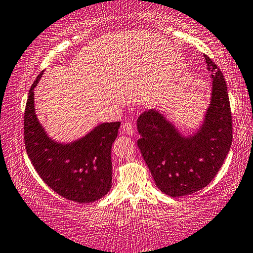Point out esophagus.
<instances>
[{"label": "esophagus", "mask_w": 253, "mask_h": 253, "mask_svg": "<svg viewBox=\"0 0 253 253\" xmlns=\"http://www.w3.org/2000/svg\"><path fill=\"white\" fill-rule=\"evenodd\" d=\"M122 131L127 135H132V134H133V132H134V127H133V126H132V123L126 122V123L123 124Z\"/></svg>", "instance_id": "esophagus-1"}]
</instances>
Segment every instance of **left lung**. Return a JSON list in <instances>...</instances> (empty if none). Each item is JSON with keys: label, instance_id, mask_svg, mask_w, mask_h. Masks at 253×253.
<instances>
[{"label": "left lung", "instance_id": "left-lung-1", "mask_svg": "<svg viewBox=\"0 0 253 253\" xmlns=\"http://www.w3.org/2000/svg\"><path fill=\"white\" fill-rule=\"evenodd\" d=\"M211 72V104L203 124L183 135L164 114L149 110L138 118L137 143L158 189L169 197L188 196L207 186L232 146L230 99L223 73L205 55Z\"/></svg>", "mask_w": 253, "mask_h": 253}]
</instances>
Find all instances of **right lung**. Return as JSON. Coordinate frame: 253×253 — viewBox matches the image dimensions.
Instances as JSON below:
<instances>
[{
	"label": "right lung",
	"mask_w": 253,
	"mask_h": 253,
	"mask_svg": "<svg viewBox=\"0 0 253 253\" xmlns=\"http://www.w3.org/2000/svg\"><path fill=\"white\" fill-rule=\"evenodd\" d=\"M34 81L25 110L23 134L27 154L38 175L53 191L80 204L103 198L112 186L111 150L121 122L102 123L69 143L49 138L35 113Z\"/></svg>",
	"instance_id": "obj_1"
}]
</instances>
